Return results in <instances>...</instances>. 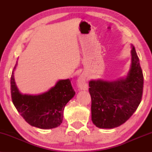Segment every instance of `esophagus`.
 <instances>
[{
	"instance_id": "obj_1",
	"label": "esophagus",
	"mask_w": 152,
	"mask_h": 152,
	"mask_svg": "<svg viewBox=\"0 0 152 152\" xmlns=\"http://www.w3.org/2000/svg\"><path fill=\"white\" fill-rule=\"evenodd\" d=\"M78 86L80 89L84 90V91H86L88 90V84L86 83V76L85 74H82L80 76H79L78 79Z\"/></svg>"
}]
</instances>
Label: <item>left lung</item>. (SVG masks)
Listing matches in <instances>:
<instances>
[{
	"instance_id": "8db88e82",
	"label": "left lung",
	"mask_w": 152,
	"mask_h": 152,
	"mask_svg": "<svg viewBox=\"0 0 152 152\" xmlns=\"http://www.w3.org/2000/svg\"><path fill=\"white\" fill-rule=\"evenodd\" d=\"M132 63L127 76L113 81L92 80V121L99 128L113 129L122 125L137 109L142 97L143 76L140 60L132 44Z\"/></svg>"
}]
</instances>
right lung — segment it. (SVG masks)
Listing matches in <instances>:
<instances>
[{
    "mask_svg": "<svg viewBox=\"0 0 152 152\" xmlns=\"http://www.w3.org/2000/svg\"><path fill=\"white\" fill-rule=\"evenodd\" d=\"M17 63V61L11 78L12 101L17 111L33 127L48 129L60 126L63 121L64 108L76 94L70 80H60L54 86L42 94H23L15 80Z\"/></svg>",
    "mask_w": 152,
    "mask_h": 152,
    "instance_id": "1",
    "label": "right lung"
}]
</instances>
